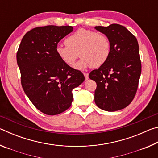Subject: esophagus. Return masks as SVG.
<instances>
[{
    "instance_id": "1",
    "label": "esophagus",
    "mask_w": 158,
    "mask_h": 158,
    "mask_svg": "<svg viewBox=\"0 0 158 158\" xmlns=\"http://www.w3.org/2000/svg\"><path fill=\"white\" fill-rule=\"evenodd\" d=\"M84 77H85V80L89 79V74L85 73H84Z\"/></svg>"
}]
</instances>
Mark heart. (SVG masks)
Here are the masks:
<instances>
[{
    "instance_id": "1",
    "label": "heart",
    "mask_w": 158,
    "mask_h": 158,
    "mask_svg": "<svg viewBox=\"0 0 158 158\" xmlns=\"http://www.w3.org/2000/svg\"><path fill=\"white\" fill-rule=\"evenodd\" d=\"M65 46L58 45L56 52L60 59L69 66H73L77 58H82L75 68L87 67L96 68L104 65L110 56L111 43L106 35L81 28L65 40Z\"/></svg>"
}]
</instances>
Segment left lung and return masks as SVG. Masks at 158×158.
<instances>
[{"instance_id":"left-lung-1","label":"left lung","mask_w":158,"mask_h":158,"mask_svg":"<svg viewBox=\"0 0 158 158\" xmlns=\"http://www.w3.org/2000/svg\"><path fill=\"white\" fill-rule=\"evenodd\" d=\"M95 28L106 35L111 43L108 60L89 74L97 84L95 102L102 110H121L130 105L137 90L141 72L137 40L117 23Z\"/></svg>"}]
</instances>
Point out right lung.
<instances>
[{"instance_id":"add662e5","label":"right lung","mask_w":158,"mask_h":158,"mask_svg":"<svg viewBox=\"0 0 158 158\" xmlns=\"http://www.w3.org/2000/svg\"><path fill=\"white\" fill-rule=\"evenodd\" d=\"M73 31L70 26H46L27 32L17 53L21 85L33 105L47 115L67 110L73 100V90L84 82L81 71L66 65L56 49Z\"/></svg>"}]
</instances>
